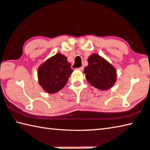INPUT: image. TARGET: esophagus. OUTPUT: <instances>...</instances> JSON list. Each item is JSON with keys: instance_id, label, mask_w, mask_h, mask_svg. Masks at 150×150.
<instances>
[{"instance_id": "34e87169", "label": "esophagus", "mask_w": 150, "mask_h": 150, "mask_svg": "<svg viewBox=\"0 0 150 150\" xmlns=\"http://www.w3.org/2000/svg\"><path fill=\"white\" fill-rule=\"evenodd\" d=\"M78 70H81V71H82L83 70H84V67H83V66H81V67L78 68Z\"/></svg>"}]
</instances>
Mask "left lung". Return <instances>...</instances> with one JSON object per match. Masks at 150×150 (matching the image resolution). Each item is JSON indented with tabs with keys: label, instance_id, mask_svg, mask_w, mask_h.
Wrapping results in <instances>:
<instances>
[{
	"label": "left lung",
	"instance_id": "1",
	"mask_svg": "<svg viewBox=\"0 0 150 150\" xmlns=\"http://www.w3.org/2000/svg\"><path fill=\"white\" fill-rule=\"evenodd\" d=\"M88 65L84 68L86 78L92 86L101 91L113 86L117 79L115 68L102 57L93 54L88 59Z\"/></svg>",
	"mask_w": 150,
	"mask_h": 150
}]
</instances>
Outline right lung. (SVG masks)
Here are the masks:
<instances>
[{
	"label": "right lung",
	"mask_w": 150,
	"mask_h": 150,
	"mask_svg": "<svg viewBox=\"0 0 150 150\" xmlns=\"http://www.w3.org/2000/svg\"><path fill=\"white\" fill-rule=\"evenodd\" d=\"M72 72L71 64L67 62V57L58 53L39 68V83L47 93H57L66 84Z\"/></svg>",
	"instance_id": "right-lung-1"
}]
</instances>
